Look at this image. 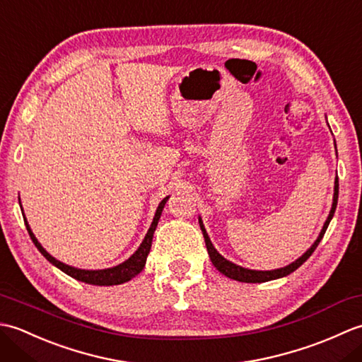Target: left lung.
<instances>
[{
  "mask_svg": "<svg viewBox=\"0 0 362 362\" xmlns=\"http://www.w3.org/2000/svg\"><path fill=\"white\" fill-rule=\"evenodd\" d=\"M337 194H339V180H337V177H336V179H334V196H333L332 210H329L328 218L325 221L324 227H322V230H320L317 240L314 241V244L311 245V247L306 250L302 257L297 258L294 263H291V264L284 266V267H280V269H274V271H253V269H245V267H241V266L232 263V261L226 259L216 249H214V245L211 244L210 238H209V233H206V230L204 227V222H202L201 218H199V226H201V230H202V233H204L206 250H209V255H210L211 263L214 264V267H216L221 274H224L226 276H228V279L236 280V281H243V283H264V281L276 280V279H281V276L289 275L291 272H294L296 269H298L300 266L305 263L306 259H308L313 255V252L316 250L319 243L322 241V238H324L327 228H328L329 221H332L333 216H334L336 205H337Z\"/></svg>",
  "mask_w": 362,
  "mask_h": 362,
  "instance_id": "8db88e82",
  "label": "left lung"
}]
</instances>
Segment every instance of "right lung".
Segmentation results:
<instances>
[{
	"label": "right lung",
	"mask_w": 362,
	"mask_h": 362,
	"mask_svg": "<svg viewBox=\"0 0 362 362\" xmlns=\"http://www.w3.org/2000/svg\"><path fill=\"white\" fill-rule=\"evenodd\" d=\"M169 199L165 197L163 201H161L157 206V211H156V216H153L152 224L148 230V233H146L143 243L140 244V247L135 250V253L129 259H126L124 263H121L115 267H109V269H98V271H86V269H78V267H73V266H68L62 261L56 259L54 257H51L48 252H46L42 244L37 241L35 235L33 233V230H30L28 221L25 218V224L28 228V233L30 236V240L35 244V247L40 250L42 255L52 263L56 267H59L60 271L65 272L66 275L73 276V279L83 281V283H88V284H96V286H113V284H121V283H126L129 280H132L135 275L140 274L144 264H146V258H148V253L151 252V245H152V238H153V232H156L157 224H158V219L161 216V211H163V206L166 204V201Z\"/></svg>",
	"instance_id": "add662e5"
}]
</instances>
